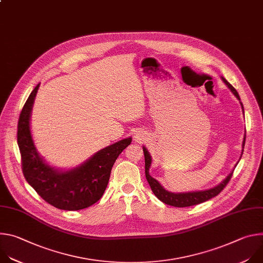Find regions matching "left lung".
<instances>
[{"label": "left lung", "mask_w": 263, "mask_h": 263, "mask_svg": "<svg viewBox=\"0 0 263 263\" xmlns=\"http://www.w3.org/2000/svg\"><path fill=\"white\" fill-rule=\"evenodd\" d=\"M222 81L227 84V86L232 90V92L235 95V97L240 100L238 92L236 91V89L226 80L224 78H221ZM242 105V104H241ZM243 109V107H242ZM246 142V135L243 138V143L242 146L245 145ZM143 148V154H144V162H145V178L151 186V190L154 193V195L163 203H165L166 205H171V206H175V207H190V206H194V205H198L201 203H204L214 197H216L223 189L226 187V185L229 183V181L232 178L233 172L229 174V176L224 179L219 185H217L216 187H213L211 190L208 191H203V192H193V193H185V194H174V193H170L167 191H165L163 187L159 184V182L157 180H155L154 178H152L148 174V168L151 166V156H149L148 152L146 151L145 147ZM243 152V148H242Z\"/></svg>", "instance_id": "obj_1"}]
</instances>
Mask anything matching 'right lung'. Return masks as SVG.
<instances>
[{
  "label": "right lung",
  "instance_id": "right-lung-1",
  "mask_svg": "<svg viewBox=\"0 0 263 263\" xmlns=\"http://www.w3.org/2000/svg\"><path fill=\"white\" fill-rule=\"evenodd\" d=\"M40 84L27 99L17 123V144L22 170L27 182L50 205L62 210H80L97 203L103 196L112 166L119 155L131 143L126 138L111 144L81 166L59 172L48 165L37 153L30 132L31 109Z\"/></svg>",
  "mask_w": 263,
  "mask_h": 263
}]
</instances>
